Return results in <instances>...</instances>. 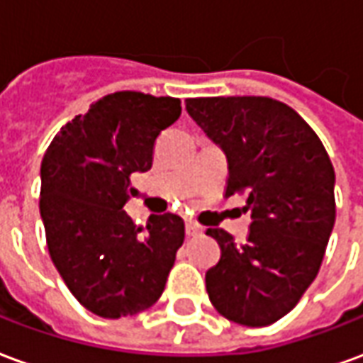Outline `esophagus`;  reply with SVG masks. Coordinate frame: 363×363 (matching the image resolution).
Instances as JSON below:
<instances>
[{"instance_id":"esophagus-1","label":"esophagus","mask_w":363,"mask_h":363,"mask_svg":"<svg viewBox=\"0 0 363 363\" xmlns=\"http://www.w3.org/2000/svg\"><path fill=\"white\" fill-rule=\"evenodd\" d=\"M202 233V228L198 225V223H194V221H189L186 223V235L189 237H196Z\"/></svg>"}]
</instances>
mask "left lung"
Instances as JSON below:
<instances>
[{
	"label": "left lung",
	"instance_id": "8db88e82",
	"mask_svg": "<svg viewBox=\"0 0 363 363\" xmlns=\"http://www.w3.org/2000/svg\"><path fill=\"white\" fill-rule=\"evenodd\" d=\"M186 111L228 157L225 198L247 194L245 243L208 229L221 249L206 272L225 319L267 327L297 305L319 272L335 228V169L313 128L270 96L186 99Z\"/></svg>",
	"mask_w": 363,
	"mask_h": 363
}]
</instances>
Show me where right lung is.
Masks as SVG:
<instances>
[{
  "instance_id": "1",
  "label": "right lung",
  "mask_w": 363,
  "mask_h": 363,
  "mask_svg": "<svg viewBox=\"0 0 363 363\" xmlns=\"http://www.w3.org/2000/svg\"><path fill=\"white\" fill-rule=\"evenodd\" d=\"M181 116V101L118 91L62 126L40 165V218L48 252L75 299L104 319L147 309L165 289L184 241L174 213L135 228L122 208L132 173L153 163L157 135Z\"/></svg>"
}]
</instances>
